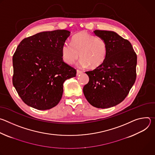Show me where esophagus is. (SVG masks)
<instances>
[{"label":"esophagus","mask_w":155,"mask_h":155,"mask_svg":"<svg viewBox=\"0 0 155 155\" xmlns=\"http://www.w3.org/2000/svg\"><path fill=\"white\" fill-rule=\"evenodd\" d=\"M82 73V72L80 70H77V75H78L80 74H81Z\"/></svg>","instance_id":"esophagus-1"}]
</instances>
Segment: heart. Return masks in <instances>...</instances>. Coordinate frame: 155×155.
<instances>
[{
  "label": "heart",
  "instance_id": "heart-1",
  "mask_svg": "<svg viewBox=\"0 0 155 155\" xmlns=\"http://www.w3.org/2000/svg\"><path fill=\"white\" fill-rule=\"evenodd\" d=\"M108 51L106 41L84 31L74 35L71 44L65 43L61 48L63 61L68 64L75 63L79 56L82 67L96 69L104 62Z\"/></svg>",
  "mask_w": 155,
  "mask_h": 155
}]
</instances>
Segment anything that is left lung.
Here are the masks:
<instances>
[{
  "instance_id": "8db88e82",
  "label": "left lung",
  "mask_w": 155,
  "mask_h": 155,
  "mask_svg": "<svg viewBox=\"0 0 155 155\" xmlns=\"http://www.w3.org/2000/svg\"><path fill=\"white\" fill-rule=\"evenodd\" d=\"M108 46L103 64L87 71L89 82L83 87L84 95L91 105L107 108L121 103L136 79L137 54L131 43L115 32L95 30Z\"/></svg>"
}]
</instances>
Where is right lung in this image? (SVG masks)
Returning a JSON list of instances; mask_svg holds the SVG:
<instances>
[{
    "instance_id": "obj_1",
    "label": "right lung",
    "mask_w": 155,
    "mask_h": 155,
    "mask_svg": "<svg viewBox=\"0 0 155 155\" xmlns=\"http://www.w3.org/2000/svg\"><path fill=\"white\" fill-rule=\"evenodd\" d=\"M71 32L55 30L24 38L13 56L12 82L28 105L40 110L55 107L61 99L63 83L77 71L63 61L61 48Z\"/></svg>"
}]
</instances>
